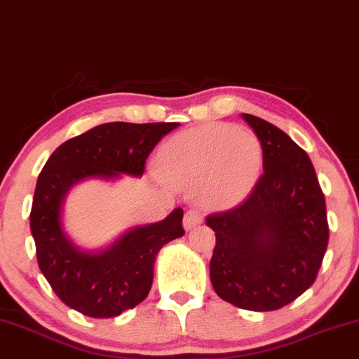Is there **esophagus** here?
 Returning a JSON list of instances; mask_svg holds the SVG:
<instances>
[{
	"mask_svg": "<svg viewBox=\"0 0 359 359\" xmlns=\"http://www.w3.org/2000/svg\"><path fill=\"white\" fill-rule=\"evenodd\" d=\"M203 221H204L203 211H199V209H189L184 216V228L187 229V231H192V229H196Z\"/></svg>",
	"mask_w": 359,
	"mask_h": 359,
	"instance_id": "esophagus-1",
	"label": "esophagus"
}]
</instances>
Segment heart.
Returning <instances> with one entry per match:
<instances>
[{"mask_svg":"<svg viewBox=\"0 0 359 359\" xmlns=\"http://www.w3.org/2000/svg\"><path fill=\"white\" fill-rule=\"evenodd\" d=\"M160 172L177 187L201 189L209 208H231L248 196L263 167V148L250 131L211 123L182 131L156 155Z\"/></svg>","mask_w":359,"mask_h":359,"instance_id":"heart-1","label":"heart"}]
</instances>
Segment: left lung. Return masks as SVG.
Here are the masks:
<instances>
[{"mask_svg":"<svg viewBox=\"0 0 359 359\" xmlns=\"http://www.w3.org/2000/svg\"><path fill=\"white\" fill-rule=\"evenodd\" d=\"M241 118L262 143L263 174L240 205L205 217L216 234L209 277L226 302L269 312L314 283L327 248V214L306 151L265 119Z\"/></svg>","mask_w":359,"mask_h":359,"instance_id":"obj_1","label":"left lung"}]
</instances>
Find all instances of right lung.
Returning a JSON list of instances; mask_svg holds the SVG:
<instances>
[{
    "label": "right lung",
    "instance_id": "1",
    "mask_svg": "<svg viewBox=\"0 0 359 359\" xmlns=\"http://www.w3.org/2000/svg\"><path fill=\"white\" fill-rule=\"evenodd\" d=\"M177 126L106 123L62 143L47 160L36 180L30 229L40 270L65 306L88 317L109 319L147 299L156 255L184 236L182 208L158 222L126 229L101 248H86L65 229L64 204L84 180L140 179L150 151Z\"/></svg>",
    "mask_w": 359,
    "mask_h": 359
}]
</instances>
